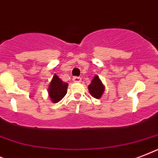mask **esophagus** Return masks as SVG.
I'll use <instances>...</instances> for the list:
<instances>
[{"label":"esophagus","instance_id":"34e87169","mask_svg":"<svg viewBox=\"0 0 158 158\" xmlns=\"http://www.w3.org/2000/svg\"><path fill=\"white\" fill-rule=\"evenodd\" d=\"M73 81L75 82V83H79V82H81V78L78 76L74 77V78H73Z\"/></svg>","mask_w":158,"mask_h":158}]
</instances>
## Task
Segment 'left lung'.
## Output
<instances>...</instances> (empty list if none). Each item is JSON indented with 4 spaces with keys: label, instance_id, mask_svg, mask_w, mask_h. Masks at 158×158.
Masks as SVG:
<instances>
[{
    "label": "left lung",
    "instance_id": "1",
    "mask_svg": "<svg viewBox=\"0 0 158 158\" xmlns=\"http://www.w3.org/2000/svg\"><path fill=\"white\" fill-rule=\"evenodd\" d=\"M104 85L98 75H95L91 84L89 85V91L92 96L95 98H100L104 92Z\"/></svg>",
    "mask_w": 158,
    "mask_h": 158
}]
</instances>
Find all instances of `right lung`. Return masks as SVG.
<instances>
[{
  "instance_id": "add662e5",
  "label": "right lung",
  "mask_w": 158,
  "mask_h": 158,
  "mask_svg": "<svg viewBox=\"0 0 158 158\" xmlns=\"http://www.w3.org/2000/svg\"><path fill=\"white\" fill-rule=\"evenodd\" d=\"M68 84L64 83L61 79H59L56 74L53 76L48 89L49 96L53 102H58L61 100L67 93Z\"/></svg>"
}]
</instances>
